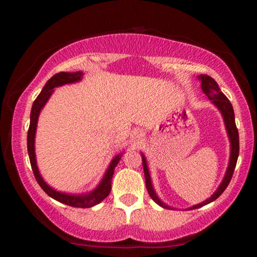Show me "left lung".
I'll list each match as a JSON object with an SVG mask.
<instances>
[{"mask_svg": "<svg viewBox=\"0 0 257 257\" xmlns=\"http://www.w3.org/2000/svg\"><path fill=\"white\" fill-rule=\"evenodd\" d=\"M199 81H200V88H202L203 93L208 96L209 100H211V102L219 108V111L221 112L223 117V122H225L226 125V131L227 134H228L229 138V143H231V156H229V163L228 167H227L225 178H223L222 182H221L217 190L215 191V193L210 198H208L204 200L203 203H199V204L191 206L190 209H197L200 208V206H204L209 203L214 202L215 199H217L222 194L223 191L226 190V187L228 186L229 181H231L233 172H234L235 164H237V159H238V155H239V134H238V129L235 126V119H234V112H233V107L232 104L229 102V100L226 98L225 94L220 90L219 85H217L216 81L214 78H211L210 76L208 75H200L198 76ZM143 156V167H144V173H145V181H146V188L147 192H149L150 197L157 203L158 205H161L162 208H167L170 209V206H168L166 203L162 202L161 199L158 198V196L156 194L155 190H153V186L151 182V176H150L149 173V168H147V162L145 156Z\"/></svg>", "mask_w": 257, "mask_h": 257, "instance_id": "8db88e82", "label": "left lung"}]
</instances>
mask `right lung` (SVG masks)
Wrapping results in <instances>:
<instances>
[{
	"label": "right lung",
	"mask_w": 257,
	"mask_h": 257,
	"mask_svg": "<svg viewBox=\"0 0 257 257\" xmlns=\"http://www.w3.org/2000/svg\"><path fill=\"white\" fill-rule=\"evenodd\" d=\"M83 73L81 71L77 72H59L57 75H54L53 77L44 84L42 91L40 93V95L37 96L36 100L32 104L31 113H30V126H29L28 132V152H29V158H30V163L32 172H34L35 178H36L38 185L41 186V188L48 194L49 197H52L53 199L58 200V202L64 203V204L70 205V206H76V208H91V206L99 204L100 202H102L106 197L108 196L111 192V180L113 176L114 168H116L118 162L122 157V153H118L113 159L111 161L110 166H108L107 170H106L104 178H102L98 187L94 191H91L89 193L85 194H67L55 191L54 188H52L51 186H48L44 182V180L41 176L40 172H38L37 168V162H36V155H35V135H36V128H37V120L38 116H40V112L43 108V106L46 105V102L48 101V99L51 98V95L54 91V88L60 87V85L69 84V83H75L82 79Z\"/></svg>",
	"instance_id": "add662e5"
}]
</instances>
